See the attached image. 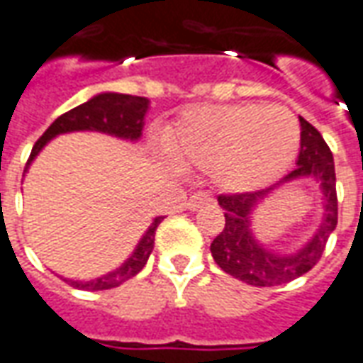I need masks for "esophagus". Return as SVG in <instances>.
Listing matches in <instances>:
<instances>
[{
    "label": "esophagus",
    "mask_w": 363,
    "mask_h": 363,
    "mask_svg": "<svg viewBox=\"0 0 363 363\" xmlns=\"http://www.w3.org/2000/svg\"><path fill=\"white\" fill-rule=\"evenodd\" d=\"M206 206H213V197L207 196L206 191H196V194H191L186 203V207L189 209V211H196V209H199V207H206Z\"/></svg>",
    "instance_id": "34e87169"
}]
</instances>
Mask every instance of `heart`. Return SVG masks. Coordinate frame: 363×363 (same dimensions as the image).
Wrapping results in <instances>:
<instances>
[{
	"label": "heart",
	"mask_w": 363,
	"mask_h": 363,
	"mask_svg": "<svg viewBox=\"0 0 363 363\" xmlns=\"http://www.w3.org/2000/svg\"><path fill=\"white\" fill-rule=\"evenodd\" d=\"M301 146V126L281 106H199L164 136L167 157L184 169L209 172L229 194H243L286 172Z\"/></svg>",
	"instance_id": "1"
}]
</instances>
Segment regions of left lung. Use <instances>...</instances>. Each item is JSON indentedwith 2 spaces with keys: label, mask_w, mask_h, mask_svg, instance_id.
Returning a JSON list of instances; mask_svg holds the SVG:
<instances>
[{
  "label": "left lung",
  "mask_w": 363,
  "mask_h": 363,
  "mask_svg": "<svg viewBox=\"0 0 363 363\" xmlns=\"http://www.w3.org/2000/svg\"><path fill=\"white\" fill-rule=\"evenodd\" d=\"M296 177H314L324 194V221L318 233L304 249L294 255H274L255 241L249 231V213L257 201L279 186L243 191V194H221L217 197L225 211V227L211 243L215 262L239 281L253 286H277L284 284L308 272L320 261L326 249L330 233L338 225V196H336V172L334 157L328 144L311 122L301 118V154L296 167L282 182Z\"/></svg>",
  "instance_id": "1"
}]
</instances>
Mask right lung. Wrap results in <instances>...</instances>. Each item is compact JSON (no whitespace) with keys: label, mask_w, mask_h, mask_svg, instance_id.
Segmentation results:
<instances>
[{"label":"right lung","mask_w":363,"mask_h":363,"mask_svg":"<svg viewBox=\"0 0 363 363\" xmlns=\"http://www.w3.org/2000/svg\"><path fill=\"white\" fill-rule=\"evenodd\" d=\"M148 110V99L144 96H132V94H116V92H104L94 96L89 102H84L77 108L69 110L61 114L59 118L52 122L49 128L45 130V134L35 142L31 156L27 160L29 167L31 160H33L45 144L57 134H65V132H74V130H96V132H106L112 136L128 140H138L144 128V114ZM164 221V217H156L154 223L150 225L146 235L142 237V241L136 247V251L132 253L128 261L124 262L120 269L110 272L102 279L89 282L79 281H67L74 289H82V291H108L114 286H120L122 282H126L132 277H136L144 264L148 262V257L154 249V241H156V229L157 225Z\"/></svg>","instance_id":"add662e5"}]
</instances>
